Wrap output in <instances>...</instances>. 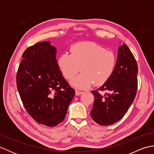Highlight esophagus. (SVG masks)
Listing matches in <instances>:
<instances>
[{
    "label": "esophagus",
    "instance_id": "1",
    "mask_svg": "<svg viewBox=\"0 0 154 154\" xmlns=\"http://www.w3.org/2000/svg\"><path fill=\"white\" fill-rule=\"evenodd\" d=\"M82 93H83V91H80L79 90L75 91V94H76V95H80V94Z\"/></svg>",
    "mask_w": 154,
    "mask_h": 154
}]
</instances>
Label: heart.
<instances>
[{"mask_svg": "<svg viewBox=\"0 0 154 154\" xmlns=\"http://www.w3.org/2000/svg\"><path fill=\"white\" fill-rule=\"evenodd\" d=\"M115 52L92 42H79L72 45L69 52L58 58L59 68L65 79L71 80L80 70L81 73L72 81L77 88H86L94 83L102 85L112 77L117 65Z\"/></svg>", "mask_w": 154, "mask_h": 154, "instance_id": "1", "label": "heart"}]
</instances>
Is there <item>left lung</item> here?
Wrapping results in <instances>:
<instances>
[{
    "label": "left lung",
    "instance_id": "8db88e82",
    "mask_svg": "<svg viewBox=\"0 0 154 154\" xmlns=\"http://www.w3.org/2000/svg\"><path fill=\"white\" fill-rule=\"evenodd\" d=\"M138 64L127 45L119 49L116 69L109 81L97 90L91 116L101 126H109L125 115L136 97L138 88ZM103 91L107 93L103 95Z\"/></svg>",
    "mask_w": 154,
    "mask_h": 154
}]
</instances>
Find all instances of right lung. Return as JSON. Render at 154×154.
I'll return each mask as SVG.
<instances>
[{
	"label": "right lung",
	"mask_w": 154,
	"mask_h": 154,
	"mask_svg": "<svg viewBox=\"0 0 154 154\" xmlns=\"http://www.w3.org/2000/svg\"><path fill=\"white\" fill-rule=\"evenodd\" d=\"M50 42H38L23 53L16 85L23 105L39 124L53 127L65 119L75 90L64 79Z\"/></svg>",
	"instance_id": "1"
}]
</instances>
